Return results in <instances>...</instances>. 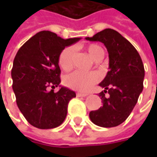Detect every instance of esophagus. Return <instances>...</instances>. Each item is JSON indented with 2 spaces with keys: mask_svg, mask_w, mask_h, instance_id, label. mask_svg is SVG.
I'll return each instance as SVG.
<instances>
[{
  "mask_svg": "<svg viewBox=\"0 0 157 157\" xmlns=\"http://www.w3.org/2000/svg\"><path fill=\"white\" fill-rule=\"evenodd\" d=\"M87 94H82V93H77V97H86Z\"/></svg>",
  "mask_w": 157,
  "mask_h": 157,
  "instance_id": "obj_1",
  "label": "esophagus"
}]
</instances>
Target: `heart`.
Wrapping results in <instances>:
<instances>
[{
  "label": "heart",
  "instance_id": "heart-1",
  "mask_svg": "<svg viewBox=\"0 0 157 157\" xmlns=\"http://www.w3.org/2000/svg\"><path fill=\"white\" fill-rule=\"evenodd\" d=\"M86 50L90 56L96 61L99 57L104 54V51L100 46L97 44H89L86 46ZM75 52L72 47H67L63 49L58 57V64L60 68L65 71H68L73 66ZM99 80V75L96 72H83L76 71L67 75L63 83L66 86L72 90L85 92L87 91Z\"/></svg>",
  "mask_w": 157,
  "mask_h": 157
}]
</instances>
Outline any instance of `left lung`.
Returning a JSON list of instances; mask_svg holds the SVG:
<instances>
[{
  "instance_id": "1",
  "label": "left lung",
  "mask_w": 157,
  "mask_h": 157,
  "mask_svg": "<svg viewBox=\"0 0 157 157\" xmlns=\"http://www.w3.org/2000/svg\"><path fill=\"white\" fill-rule=\"evenodd\" d=\"M86 39L104 44L109 57V71L100 84L105 88L99 94L102 106L90 112L89 117L97 126L116 127L129 116L142 92L145 71L142 58L129 41L114 29H105Z\"/></svg>"
}]
</instances>
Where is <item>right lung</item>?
Returning a JSON list of instances; mask_svg holds the SVG:
<instances>
[{"label":"right lung","instance_id":"right-lung-1","mask_svg":"<svg viewBox=\"0 0 157 157\" xmlns=\"http://www.w3.org/2000/svg\"><path fill=\"white\" fill-rule=\"evenodd\" d=\"M80 38L63 39L51 31H40L19 49L11 77L16 104L27 121L40 129L60 126L67 114L68 103L76 94L66 87L55 93L60 84L58 57L66 46ZM49 87L52 89L48 91Z\"/></svg>","mask_w":157,"mask_h":157}]
</instances>
